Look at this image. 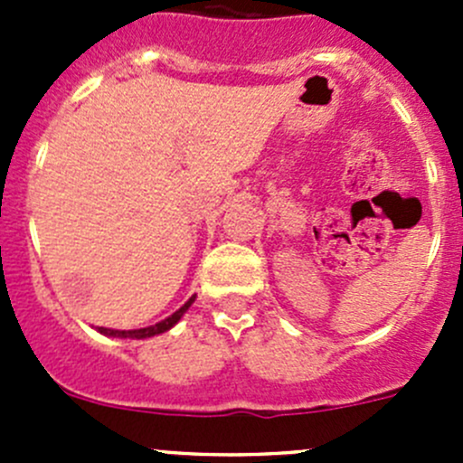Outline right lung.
Segmentation results:
<instances>
[{
	"instance_id": "add662e5",
	"label": "right lung",
	"mask_w": 463,
	"mask_h": 463,
	"mask_svg": "<svg viewBox=\"0 0 463 463\" xmlns=\"http://www.w3.org/2000/svg\"><path fill=\"white\" fill-rule=\"evenodd\" d=\"M194 298H197V296L190 298V300L185 302V305L181 307L179 311H175V314L167 316L165 320L156 322V325H152V326H143V329H129V331H125V329L123 331H120V329H107V326H98V331H100V334H105V335H111V338H137V340L152 338V335H158V334H163V331L172 329V326H175L176 322L181 320V316H184L185 311L190 309V305H193V302H194Z\"/></svg>"
}]
</instances>
